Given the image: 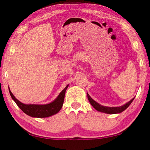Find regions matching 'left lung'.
I'll list each match as a JSON object with an SVG mask.
<instances>
[{
    "label": "left lung",
    "mask_w": 150,
    "mask_h": 150,
    "mask_svg": "<svg viewBox=\"0 0 150 150\" xmlns=\"http://www.w3.org/2000/svg\"><path fill=\"white\" fill-rule=\"evenodd\" d=\"M88 95V100L90 101V104L92 105L95 110L100 111V112H103V113H106L108 114H114V113H119L122 112L123 111L125 110L127 108H128L131 103L133 102V100H134L135 98H132V99L129 101L128 103H127L124 105L122 106H119V107H107V106H103L102 105L98 104L97 102H95L94 100L92 99L91 97L89 95L88 93H87Z\"/></svg>",
    "instance_id": "1"
}]
</instances>
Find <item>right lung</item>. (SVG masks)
<instances>
[{
    "label": "right lung",
    "instance_id": "add662e5",
    "mask_svg": "<svg viewBox=\"0 0 150 150\" xmlns=\"http://www.w3.org/2000/svg\"><path fill=\"white\" fill-rule=\"evenodd\" d=\"M68 85H67L66 88L60 92L56 99L52 103L47 104H25L21 103L11 92L9 88V91L11 98H13L17 106L21 108V110L24 113L27 114L28 115L37 117V118H44L50 117L57 113L61 109L62 104L64 100L65 93L66 89L68 88Z\"/></svg>",
    "mask_w": 150,
    "mask_h": 150
}]
</instances>
